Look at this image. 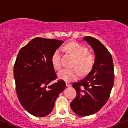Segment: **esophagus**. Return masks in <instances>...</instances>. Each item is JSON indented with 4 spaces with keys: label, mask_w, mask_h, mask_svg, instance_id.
Returning <instances> with one entry per match:
<instances>
[{
    "label": "esophagus",
    "mask_w": 128,
    "mask_h": 128,
    "mask_svg": "<svg viewBox=\"0 0 128 128\" xmlns=\"http://www.w3.org/2000/svg\"><path fill=\"white\" fill-rule=\"evenodd\" d=\"M66 86H71V84L68 82H66Z\"/></svg>",
    "instance_id": "esophagus-1"
}]
</instances>
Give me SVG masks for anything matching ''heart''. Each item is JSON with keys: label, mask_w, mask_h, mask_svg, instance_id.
<instances>
[{"label": "heart", "mask_w": 128, "mask_h": 128, "mask_svg": "<svg viewBox=\"0 0 128 128\" xmlns=\"http://www.w3.org/2000/svg\"><path fill=\"white\" fill-rule=\"evenodd\" d=\"M64 49L67 50L75 58L72 64V68H64L58 73L60 79L66 82H72L76 80L82 75H86L92 70L94 64V56L88 54V50L84 46L76 42H70L66 46ZM54 68L59 70L62 67L61 63V51L58 49L54 52L51 58Z\"/></svg>", "instance_id": "heart-1"}]
</instances>
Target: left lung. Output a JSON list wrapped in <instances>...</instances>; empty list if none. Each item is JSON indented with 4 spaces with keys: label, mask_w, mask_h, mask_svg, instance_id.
Returning <instances> with one entry per match:
<instances>
[{
    "label": "left lung",
    "mask_w": 128,
    "mask_h": 128,
    "mask_svg": "<svg viewBox=\"0 0 128 128\" xmlns=\"http://www.w3.org/2000/svg\"><path fill=\"white\" fill-rule=\"evenodd\" d=\"M93 49L94 64L86 77L72 84L76 96L70 107L77 115L88 116L99 111L109 98L114 85V65L111 54L100 41L83 38Z\"/></svg>",
    "instance_id": "left-lung-1"
}]
</instances>
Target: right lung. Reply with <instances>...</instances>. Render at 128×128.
<instances>
[{
  "label": "right lung",
  "mask_w": 128,
  "mask_h": 128,
  "mask_svg": "<svg viewBox=\"0 0 128 128\" xmlns=\"http://www.w3.org/2000/svg\"><path fill=\"white\" fill-rule=\"evenodd\" d=\"M63 41L36 37L19 51L14 67L17 97L29 113L42 117L52 112L55 102L66 85L56 79L51 58Z\"/></svg>",
  "instance_id": "right-lung-1"
}]
</instances>
